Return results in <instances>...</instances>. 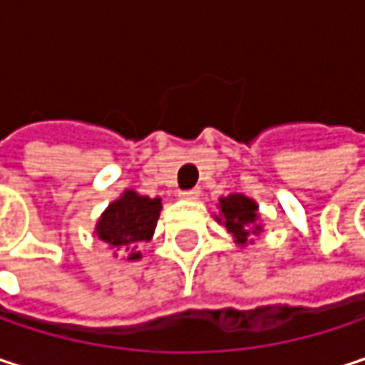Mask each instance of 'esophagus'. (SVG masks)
<instances>
[{
  "label": "esophagus",
  "mask_w": 365,
  "mask_h": 365,
  "mask_svg": "<svg viewBox=\"0 0 365 365\" xmlns=\"http://www.w3.org/2000/svg\"><path fill=\"white\" fill-rule=\"evenodd\" d=\"M180 196H182L183 200H196V198L200 196V187H192V190H183V192H180Z\"/></svg>",
  "instance_id": "obj_1"
}]
</instances>
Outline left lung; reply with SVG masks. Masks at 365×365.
Segmentation results:
<instances>
[{
	"instance_id": "obj_1",
	"label": "left lung",
	"mask_w": 365,
	"mask_h": 365,
	"mask_svg": "<svg viewBox=\"0 0 365 365\" xmlns=\"http://www.w3.org/2000/svg\"><path fill=\"white\" fill-rule=\"evenodd\" d=\"M217 222L226 226V230L235 237L237 245H247L250 235L262 232V226L257 224L259 222L257 202L243 194H228L220 198Z\"/></svg>"
}]
</instances>
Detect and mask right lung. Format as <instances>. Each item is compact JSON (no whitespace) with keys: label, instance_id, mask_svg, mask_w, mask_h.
I'll use <instances>...</instances> for the list:
<instances>
[{"label":"right lung","instance_id":"right-lung-1","mask_svg":"<svg viewBox=\"0 0 365 365\" xmlns=\"http://www.w3.org/2000/svg\"><path fill=\"white\" fill-rule=\"evenodd\" d=\"M163 202L160 198L141 196L135 190H124L120 198L110 202L95 226V235L111 250L139 259V243H148L156 230Z\"/></svg>","mask_w":365,"mask_h":365}]
</instances>
